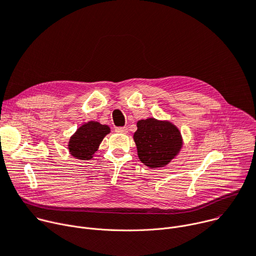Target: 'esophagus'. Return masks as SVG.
<instances>
[{
  "label": "esophagus",
  "instance_id": "1",
  "mask_svg": "<svg viewBox=\"0 0 256 256\" xmlns=\"http://www.w3.org/2000/svg\"><path fill=\"white\" fill-rule=\"evenodd\" d=\"M115 132H120V134H126V132H128V128H122V126L116 128H115Z\"/></svg>",
  "mask_w": 256,
  "mask_h": 256
}]
</instances>
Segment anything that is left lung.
Masks as SVG:
<instances>
[{
	"label": "left lung",
	"instance_id": "1",
	"mask_svg": "<svg viewBox=\"0 0 256 256\" xmlns=\"http://www.w3.org/2000/svg\"><path fill=\"white\" fill-rule=\"evenodd\" d=\"M137 128L134 141L137 146L138 156L151 168L166 166L182 148L181 132L170 122L147 118L139 120Z\"/></svg>",
	"mask_w": 256,
	"mask_h": 256
}]
</instances>
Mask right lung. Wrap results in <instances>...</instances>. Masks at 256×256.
<instances>
[{"label":"right lung","mask_w":256,"mask_h":256,"mask_svg":"<svg viewBox=\"0 0 256 256\" xmlns=\"http://www.w3.org/2000/svg\"><path fill=\"white\" fill-rule=\"evenodd\" d=\"M110 132V128L98 122H88L81 126L69 141L70 154L77 160H88L92 158L100 142Z\"/></svg>","instance_id":"add662e5"}]
</instances>
